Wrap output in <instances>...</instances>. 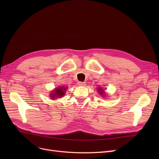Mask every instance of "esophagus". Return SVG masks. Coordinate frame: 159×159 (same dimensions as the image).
Instances as JSON below:
<instances>
[{
    "instance_id": "obj_1",
    "label": "esophagus",
    "mask_w": 159,
    "mask_h": 159,
    "mask_svg": "<svg viewBox=\"0 0 159 159\" xmlns=\"http://www.w3.org/2000/svg\"><path fill=\"white\" fill-rule=\"evenodd\" d=\"M86 84L85 82H83V81H79L78 82V85L80 86H85Z\"/></svg>"
}]
</instances>
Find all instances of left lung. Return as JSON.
Masks as SVG:
<instances>
[{"instance_id":"left-lung-1","label":"left lung","mask_w":159,"mask_h":159,"mask_svg":"<svg viewBox=\"0 0 159 159\" xmlns=\"http://www.w3.org/2000/svg\"><path fill=\"white\" fill-rule=\"evenodd\" d=\"M98 91H99V93H100V94H102V95H103V93H104V91H103V89H102V88H99V89H98Z\"/></svg>"}]
</instances>
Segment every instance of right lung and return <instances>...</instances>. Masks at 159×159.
<instances>
[{
	"instance_id": "right-lung-1",
	"label": "right lung",
	"mask_w": 159,
	"mask_h": 159,
	"mask_svg": "<svg viewBox=\"0 0 159 159\" xmlns=\"http://www.w3.org/2000/svg\"><path fill=\"white\" fill-rule=\"evenodd\" d=\"M66 88L64 87H60L58 88H56L54 91L51 93V98L52 99H54L55 98H61L65 94V90Z\"/></svg>"
}]
</instances>
